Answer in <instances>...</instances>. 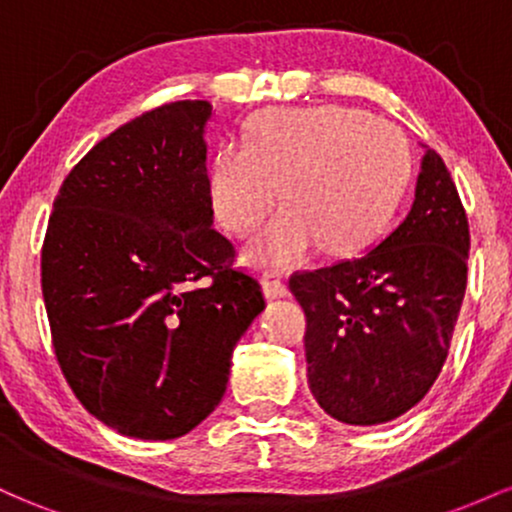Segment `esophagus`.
Returning <instances> with one entry per match:
<instances>
[{
	"label": "esophagus",
	"mask_w": 512,
	"mask_h": 512,
	"mask_svg": "<svg viewBox=\"0 0 512 512\" xmlns=\"http://www.w3.org/2000/svg\"><path fill=\"white\" fill-rule=\"evenodd\" d=\"M262 291H264V296L269 298V301H274V298H286V296H289V289H286V284L276 274H264Z\"/></svg>",
	"instance_id": "34e87169"
}]
</instances>
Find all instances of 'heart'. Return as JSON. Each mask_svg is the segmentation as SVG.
I'll return each mask as SVG.
<instances>
[{"mask_svg":"<svg viewBox=\"0 0 512 512\" xmlns=\"http://www.w3.org/2000/svg\"><path fill=\"white\" fill-rule=\"evenodd\" d=\"M409 178L407 139L390 122L342 105L272 108L255 115L248 146L223 144L209 173L216 216L248 236L276 207H289L250 240L257 269H293L313 252L354 255L395 211Z\"/></svg>","mask_w":512,"mask_h":512,"instance_id":"1","label":"heart"}]
</instances>
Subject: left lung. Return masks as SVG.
<instances>
[{
	"instance_id": "1",
	"label": "left lung",
	"mask_w": 512,
	"mask_h": 512,
	"mask_svg": "<svg viewBox=\"0 0 512 512\" xmlns=\"http://www.w3.org/2000/svg\"><path fill=\"white\" fill-rule=\"evenodd\" d=\"M469 223L443 158L424 146L409 214L351 260L296 274L308 387L349 426L395 421L428 395L467 289Z\"/></svg>"
}]
</instances>
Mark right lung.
<instances>
[{
	"mask_svg": "<svg viewBox=\"0 0 512 512\" xmlns=\"http://www.w3.org/2000/svg\"><path fill=\"white\" fill-rule=\"evenodd\" d=\"M209 120L211 103L178 101L115 129L62 182L48 223L57 361L88 414L122 436L170 440L202 424L264 310L214 228Z\"/></svg>",
	"mask_w": 512,
	"mask_h": 512,
	"instance_id": "add662e5",
	"label": "right lung"
}]
</instances>
